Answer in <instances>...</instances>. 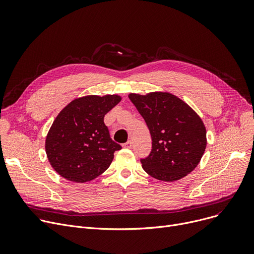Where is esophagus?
Instances as JSON below:
<instances>
[{"mask_svg": "<svg viewBox=\"0 0 254 254\" xmlns=\"http://www.w3.org/2000/svg\"><path fill=\"white\" fill-rule=\"evenodd\" d=\"M123 146L125 148H131V146H132V142L130 141V140H128V141H127L126 143H124L123 144Z\"/></svg>", "mask_w": 254, "mask_h": 254, "instance_id": "1", "label": "esophagus"}]
</instances>
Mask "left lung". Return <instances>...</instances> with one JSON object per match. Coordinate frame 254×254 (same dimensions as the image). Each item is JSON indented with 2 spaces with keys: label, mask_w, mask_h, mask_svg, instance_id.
Returning <instances> with one entry per match:
<instances>
[{
  "label": "left lung",
  "mask_w": 254,
  "mask_h": 254,
  "mask_svg": "<svg viewBox=\"0 0 254 254\" xmlns=\"http://www.w3.org/2000/svg\"><path fill=\"white\" fill-rule=\"evenodd\" d=\"M128 98L144 118L152 139L151 152L140 159L144 171L167 182L190 174L206 149L202 119L188 104L169 92L130 93Z\"/></svg>",
  "instance_id": "obj_1"
}]
</instances>
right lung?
I'll list each match as a JSON object with an SVG mask.
<instances>
[{
  "instance_id": "add662e5",
  "label": "right lung",
  "mask_w": 254,
  "mask_h": 254,
  "mask_svg": "<svg viewBox=\"0 0 254 254\" xmlns=\"http://www.w3.org/2000/svg\"><path fill=\"white\" fill-rule=\"evenodd\" d=\"M120 100L116 95L87 96L61 111L48 131L45 150L51 167L62 177L83 183L109 168L122 146L111 139L104 117Z\"/></svg>"
}]
</instances>
